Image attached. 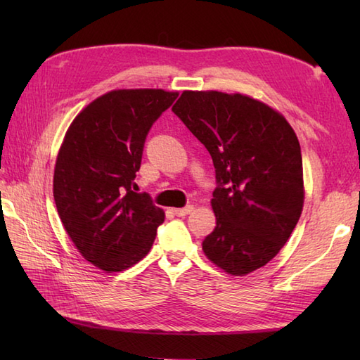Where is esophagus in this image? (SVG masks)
Returning <instances> with one entry per match:
<instances>
[{"mask_svg":"<svg viewBox=\"0 0 360 360\" xmlns=\"http://www.w3.org/2000/svg\"><path fill=\"white\" fill-rule=\"evenodd\" d=\"M193 209H195L193 205H187L184 209H173V212L176 217H186V215H190V213L193 212Z\"/></svg>","mask_w":360,"mask_h":360,"instance_id":"esophagus-1","label":"esophagus"}]
</instances>
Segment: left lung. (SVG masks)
Masks as SVG:
<instances>
[{"instance_id":"obj_1","label":"left lung","mask_w":360,"mask_h":360,"mask_svg":"<svg viewBox=\"0 0 360 360\" xmlns=\"http://www.w3.org/2000/svg\"><path fill=\"white\" fill-rule=\"evenodd\" d=\"M173 112L210 153L218 187L217 226L202 250L219 269L244 277L278 254L304 202L302 150L281 112L257 98L182 91Z\"/></svg>"}]
</instances>
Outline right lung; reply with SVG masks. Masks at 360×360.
Listing matches in <instances>:
<instances>
[{
	"mask_svg": "<svg viewBox=\"0 0 360 360\" xmlns=\"http://www.w3.org/2000/svg\"><path fill=\"white\" fill-rule=\"evenodd\" d=\"M176 97V91L112 89L75 116L58 150V217L82 257L105 272L139 263L164 223V210L133 192V181L145 137Z\"/></svg>",
	"mask_w": 360,
	"mask_h": 360,
	"instance_id": "add662e5",
	"label": "right lung"
}]
</instances>
